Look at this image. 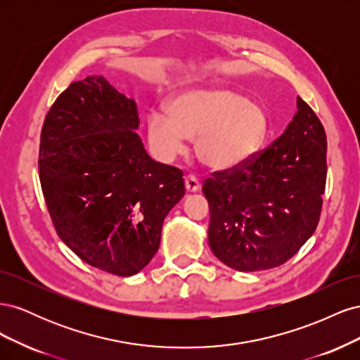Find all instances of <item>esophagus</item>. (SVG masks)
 <instances>
[{"label": "esophagus", "instance_id": "obj_1", "mask_svg": "<svg viewBox=\"0 0 360 360\" xmlns=\"http://www.w3.org/2000/svg\"><path fill=\"white\" fill-rule=\"evenodd\" d=\"M184 186L188 192H197L200 189V181L195 176H188L184 179Z\"/></svg>", "mask_w": 360, "mask_h": 360}]
</instances>
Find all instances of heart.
Returning <instances> with one entry per match:
<instances>
[{"label":"heart","mask_w":360,"mask_h":360,"mask_svg":"<svg viewBox=\"0 0 360 360\" xmlns=\"http://www.w3.org/2000/svg\"><path fill=\"white\" fill-rule=\"evenodd\" d=\"M269 132L264 111L246 96L228 89H189L171 99L169 112L151 111L147 136L155 153L169 160L195 138V151L205 167L230 169L263 147Z\"/></svg>","instance_id":"heart-1"}]
</instances>
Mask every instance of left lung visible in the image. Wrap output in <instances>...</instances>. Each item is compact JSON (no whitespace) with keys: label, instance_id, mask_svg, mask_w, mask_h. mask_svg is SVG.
Returning a JSON list of instances; mask_svg holds the SVG:
<instances>
[{"label":"left lung","instance_id":"8db88e82","mask_svg":"<svg viewBox=\"0 0 360 360\" xmlns=\"http://www.w3.org/2000/svg\"><path fill=\"white\" fill-rule=\"evenodd\" d=\"M326 153L324 127L297 97V112L284 134L240 165L204 181L212 252L238 271L288 261L319 225Z\"/></svg>","mask_w":360,"mask_h":360}]
</instances>
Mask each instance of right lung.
Returning a JSON list of instances; mask_svg holds the SVG:
<instances>
[{"instance_id": "obj_1", "label": "right lung", "mask_w": 360, "mask_h": 360, "mask_svg": "<svg viewBox=\"0 0 360 360\" xmlns=\"http://www.w3.org/2000/svg\"><path fill=\"white\" fill-rule=\"evenodd\" d=\"M138 126L135 101L94 75L57 97L40 136V184L58 237L118 276L150 263L184 195L181 169L151 159Z\"/></svg>"}]
</instances>
